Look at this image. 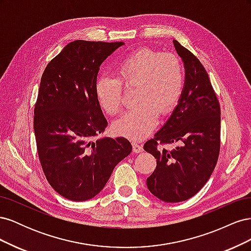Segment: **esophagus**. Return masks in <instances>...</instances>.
<instances>
[{
	"label": "esophagus",
	"mask_w": 251,
	"mask_h": 251,
	"mask_svg": "<svg viewBox=\"0 0 251 251\" xmlns=\"http://www.w3.org/2000/svg\"><path fill=\"white\" fill-rule=\"evenodd\" d=\"M132 147H133L134 153H140V151H143V147L141 146V144H138L137 142H133Z\"/></svg>",
	"instance_id": "obj_1"
}]
</instances>
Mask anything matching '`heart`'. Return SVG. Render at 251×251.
Returning a JSON list of instances; mask_svg holds the SVG:
<instances>
[{"mask_svg": "<svg viewBox=\"0 0 251 251\" xmlns=\"http://www.w3.org/2000/svg\"><path fill=\"white\" fill-rule=\"evenodd\" d=\"M117 77L103 74L96 79L95 95L100 107L114 115L123 107V85L138 86L137 107L124 113L113 124L114 132L131 140H142L154 130L158 112L168 114L176 107L184 85L180 59L174 54L143 48L127 55L117 66Z\"/></svg>", "mask_w": 251, "mask_h": 251, "instance_id": "1", "label": "heart"}]
</instances>
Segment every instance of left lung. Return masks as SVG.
<instances>
[{
  "label": "left lung",
  "mask_w": 251,
  "mask_h": 251,
  "mask_svg": "<svg viewBox=\"0 0 251 251\" xmlns=\"http://www.w3.org/2000/svg\"><path fill=\"white\" fill-rule=\"evenodd\" d=\"M184 66V85L170 118L144 144L157 159L147 179L149 191L158 199L177 203L192 198L215 170L220 151L221 110L208 74L191 51L173 41ZM161 143H178L173 151L157 148Z\"/></svg>",
  "instance_id": "8db88e82"
}]
</instances>
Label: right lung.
I'll use <instances>...</instances> for the list:
<instances>
[{"label":"right lung","mask_w":251,"mask_h":251,"mask_svg":"<svg viewBox=\"0 0 251 251\" xmlns=\"http://www.w3.org/2000/svg\"><path fill=\"white\" fill-rule=\"evenodd\" d=\"M124 45L71 42L43 73L33 119L37 151L50 185L69 200L94 198L132 151L125 137L91 141L108 126L94 91L100 67Z\"/></svg>","instance_id":"add662e5"}]
</instances>
